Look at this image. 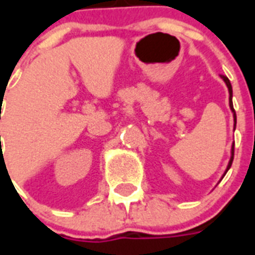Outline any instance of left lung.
<instances>
[{"instance_id": "1", "label": "left lung", "mask_w": 255, "mask_h": 255, "mask_svg": "<svg viewBox=\"0 0 255 255\" xmlns=\"http://www.w3.org/2000/svg\"><path fill=\"white\" fill-rule=\"evenodd\" d=\"M221 78H222V79H224V82H225V83H226V87H228V90H229V106H230V110H232V112H233L234 129H236V124H237V116H236V111H234V108H233V88H232V85H230V81H229V79H228V78L225 77V75H221ZM233 159H234V143H233V145H232V151H230L229 163H228V167H226L225 172H224V176H225L226 172H228V170L230 169V167H232ZM224 176H222V177H224Z\"/></svg>"}]
</instances>
